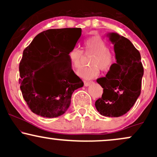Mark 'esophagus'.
<instances>
[{
    "mask_svg": "<svg viewBox=\"0 0 157 157\" xmlns=\"http://www.w3.org/2000/svg\"><path fill=\"white\" fill-rule=\"evenodd\" d=\"M91 83H92V82H91V81H84L85 86H90V84Z\"/></svg>",
    "mask_w": 157,
    "mask_h": 157,
    "instance_id": "1",
    "label": "esophagus"
}]
</instances>
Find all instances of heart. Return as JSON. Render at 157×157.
<instances>
[{
  "label": "heart",
  "mask_w": 157,
  "mask_h": 157,
  "mask_svg": "<svg viewBox=\"0 0 157 157\" xmlns=\"http://www.w3.org/2000/svg\"><path fill=\"white\" fill-rule=\"evenodd\" d=\"M83 46L86 51L92 52L94 55L90 60L91 66L80 68L77 71L81 78L91 80L99 75L100 68L102 71H108L114 64V55L109 49L107 43L100 36L86 39ZM68 58L73 68H79L82 60V52L78 48H73L68 52Z\"/></svg>",
  "instance_id": "b5f03b06"
}]
</instances>
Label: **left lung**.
<instances>
[{
	"label": "left lung",
	"instance_id": "left-lung-1",
	"mask_svg": "<svg viewBox=\"0 0 157 157\" xmlns=\"http://www.w3.org/2000/svg\"><path fill=\"white\" fill-rule=\"evenodd\" d=\"M107 36L113 44L117 63L105 77L97 80L103 93L95 107L102 116L118 117L133 107L140 95L144 68L140 52L128 39L114 32Z\"/></svg>",
	"mask_w": 157,
	"mask_h": 157
}]
</instances>
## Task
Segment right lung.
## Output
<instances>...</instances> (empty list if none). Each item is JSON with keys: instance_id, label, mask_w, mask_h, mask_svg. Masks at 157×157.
<instances>
[{"instance_id": "right-lung-1", "label": "right lung", "mask_w": 157, "mask_h": 157, "mask_svg": "<svg viewBox=\"0 0 157 157\" xmlns=\"http://www.w3.org/2000/svg\"><path fill=\"white\" fill-rule=\"evenodd\" d=\"M81 32L80 28L48 29L38 34L23 51L19 65L20 88L33 113L48 118L63 114L75 90L83 86L68 58ZM40 71L51 79L41 88L36 85Z\"/></svg>"}]
</instances>
